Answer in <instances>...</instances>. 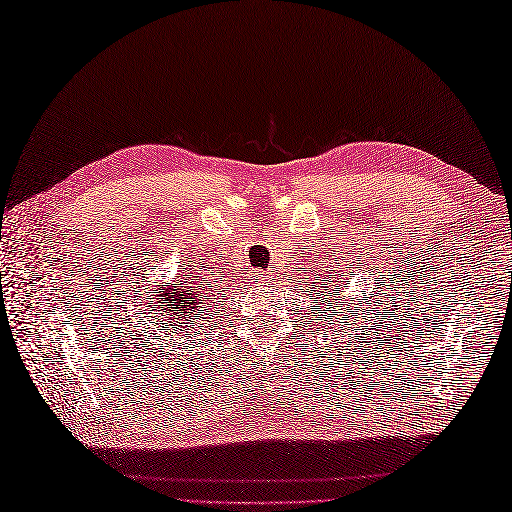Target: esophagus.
Wrapping results in <instances>:
<instances>
[{"mask_svg":"<svg viewBox=\"0 0 512 512\" xmlns=\"http://www.w3.org/2000/svg\"><path fill=\"white\" fill-rule=\"evenodd\" d=\"M250 279H253L255 284H262V281L268 279V275L262 273V270H253V273H250Z\"/></svg>","mask_w":512,"mask_h":512,"instance_id":"obj_1","label":"esophagus"}]
</instances>
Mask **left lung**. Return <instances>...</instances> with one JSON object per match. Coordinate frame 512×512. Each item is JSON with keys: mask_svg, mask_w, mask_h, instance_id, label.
Returning <instances> with one entry per match:
<instances>
[{"mask_svg": "<svg viewBox=\"0 0 512 512\" xmlns=\"http://www.w3.org/2000/svg\"><path fill=\"white\" fill-rule=\"evenodd\" d=\"M343 277V275H341ZM330 279H332V275H323V279H321V290H317V292H314V295H317V301H314V303H317V308H321V297H325V299H334V303H336V308H345V299H339V297H334V292H332V288H330ZM336 279V277H334ZM336 286H339V284H336ZM345 284H343V288L339 290L341 292V295H343V292H345ZM326 290V295H322V290ZM352 314H354V310H352ZM345 319H347V312H345Z\"/></svg>", "mask_w": 512, "mask_h": 512, "instance_id": "left-lung-1", "label": "left lung"}]
</instances>
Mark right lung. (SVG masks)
<instances>
[{
    "label": "right lung",
    "instance_id": "1",
    "mask_svg": "<svg viewBox=\"0 0 512 512\" xmlns=\"http://www.w3.org/2000/svg\"><path fill=\"white\" fill-rule=\"evenodd\" d=\"M209 288H211V281L206 279V275L193 273L189 268L187 273L173 279L171 284L149 288L154 290L149 295V299H156V301L154 306H147V310L154 308V312H145V314H151V323H156L158 328L169 330L173 339V336L180 334V328H184V323H187L193 314H200L202 308L211 310V303H207L206 307L203 306L206 297H209V292H206ZM200 319H204V314H200ZM200 328H204V323H200Z\"/></svg>",
    "mask_w": 512,
    "mask_h": 512
}]
</instances>
